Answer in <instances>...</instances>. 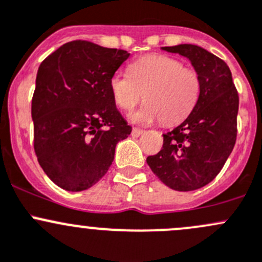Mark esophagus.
I'll use <instances>...</instances> for the list:
<instances>
[{
    "instance_id": "1",
    "label": "esophagus",
    "mask_w": 262,
    "mask_h": 262,
    "mask_svg": "<svg viewBox=\"0 0 262 262\" xmlns=\"http://www.w3.org/2000/svg\"><path fill=\"white\" fill-rule=\"evenodd\" d=\"M142 134H143V130L142 129H138V128H133V130H132V137H141Z\"/></svg>"
}]
</instances>
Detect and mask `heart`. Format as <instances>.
Returning a JSON list of instances; mask_svg holds the SVG:
<instances>
[{
	"mask_svg": "<svg viewBox=\"0 0 262 262\" xmlns=\"http://www.w3.org/2000/svg\"><path fill=\"white\" fill-rule=\"evenodd\" d=\"M110 92L120 109L130 112L139 101L146 104L130 115L137 124L160 120L165 125L180 123L192 112L200 94V80L194 70L185 68L167 55H147L129 66V75L115 73Z\"/></svg>",
	"mask_w": 262,
	"mask_h": 262,
	"instance_id": "heart-1",
	"label": "heart"
}]
</instances>
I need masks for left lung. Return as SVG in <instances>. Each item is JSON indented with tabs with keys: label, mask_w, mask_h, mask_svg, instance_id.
<instances>
[{
	"label": "left lung",
	"mask_w": 262,
	"mask_h": 262,
	"mask_svg": "<svg viewBox=\"0 0 262 262\" xmlns=\"http://www.w3.org/2000/svg\"><path fill=\"white\" fill-rule=\"evenodd\" d=\"M161 49L190 60L199 76L200 94L192 112L163 134L162 149L148 156L147 163L166 186L192 191L218 175L233 149L238 94L226 62L202 47L180 44Z\"/></svg>",
	"instance_id": "8db88e82"
}]
</instances>
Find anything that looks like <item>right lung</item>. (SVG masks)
Masks as SVG:
<instances>
[{
	"label": "right lung",
	"instance_id": "right-lung-1",
	"mask_svg": "<svg viewBox=\"0 0 262 262\" xmlns=\"http://www.w3.org/2000/svg\"><path fill=\"white\" fill-rule=\"evenodd\" d=\"M129 55L73 40L39 66L31 101L34 149L47 176L67 191L96 184L112 166L116 144L130 134L110 92V78Z\"/></svg>",
	"mask_w": 262,
	"mask_h": 262
}]
</instances>
